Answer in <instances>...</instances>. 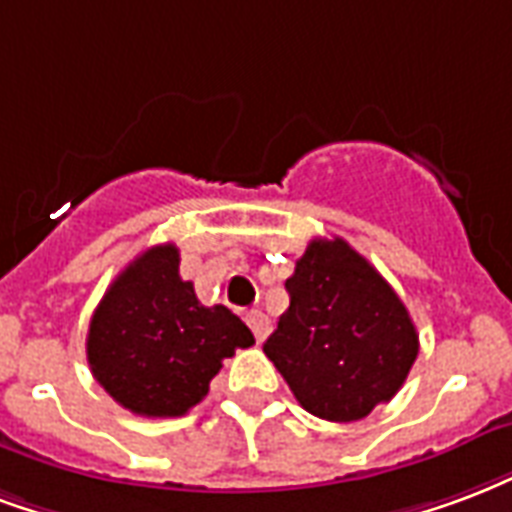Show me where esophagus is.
<instances>
[{
    "label": "esophagus",
    "mask_w": 512,
    "mask_h": 512,
    "mask_svg": "<svg viewBox=\"0 0 512 512\" xmlns=\"http://www.w3.org/2000/svg\"><path fill=\"white\" fill-rule=\"evenodd\" d=\"M246 325L252 328V333H255L257 342H263L268 333H271V320H268L266 314L260 312V309H252V312L246 314Z\"/></svg>",
    "instance_id": "1"
}]
</instances>
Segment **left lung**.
Instances as JSON below:
<instances>
[{
    "mask_svg": "<svg viewBox=\"0 0 512 512\" xmlns=\"http://www.w3.org/2000/svg\"><path fill=\"white\" fill-rule=\"evenodd\" d=\"M290 306L263 344L306 412L350 423L391 401L418 358L407 306L344 238H314L285 282Z\"/></svg>",
    "mask_w": 512,
    "mask_h": 512,
    "instance_id": "1",
    "label": "left lung"
}]
</instances>
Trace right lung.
Instances as JSON below:
<instances>
[{
	"label": "right lung",
	"mask_w": 512,
	"mask_h": 512,
	"mask_svg": "<svg viewBox=\"0 0 512 512\" xmlns=\"http://www.w3.org/2000/svg\"><path fill=\"white\" fill-rule=\"evenodd\" d=\"M255 336L227 306H203L179 276V249L160 244L124 268L94 309L86 358L124 410L179 418L203 401L222 361Z\"/></svg>",
	"instance_id": "right-lung-1"
}]
</instances>
